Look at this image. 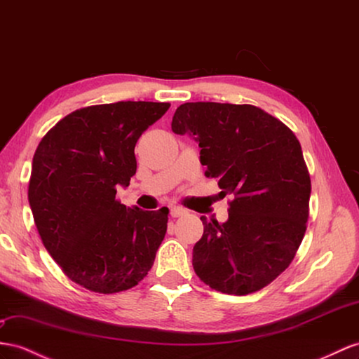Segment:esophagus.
Segmentation results:
<instances>
[{"mask_svg": "<svg viewBox=\"0 0 359 359\" xmlns=\"http://www.w3.org/2000/svg\"><path fill=\"white\" fill-rule=\"evenodd\" d=\"M170 214H171V217H172V218H177V217L185 215V214H187V210L183 209V208H180V206H172V208L170 209Z\"/></svg>", "mask_w": 359, "mask_h": 359, "instance_id": "34e87169", "label": "esophagus"}]
</instances>
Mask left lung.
Wrapping results in <instances>:
<instances>
[{"label":"left lung","instance_id":"obj_1","mask_svg":"<svg viewBox=\"0 0 359 359\" xmlns=\"http://www.w3.org/2000/svg\"><path fill=\"white\" fill-rule=\"evenodd\" d=\"M171 130L200 147L206 177L231 194L229 218L203 222L192 267L210 288L245 296L267 287L294 259L306 231L311 179L300 142L252 104L185 103Z\"/></svg>","mask_w":359,"mask_h":359}]
</instances>
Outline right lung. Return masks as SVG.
Instances as JSON below:
<instances>
[{"instance_id":"obj_1","label":"right lung","mask_w":359,"mask_h":359,"mask_svg":"<svg viewBox=\"0 0 359 359\" xmlns=\"http://www.w3.org/2000/svg\"><path fill=\"white\" fill-rule=\"evenodd\" d=\"M170 103L118 101L79 109L42 137L29 203L41 240L68 278L112 294L141 282L167 232V208L142 210L115 198L136 172L135 145Z\"/></svg>"}]
</instances>
